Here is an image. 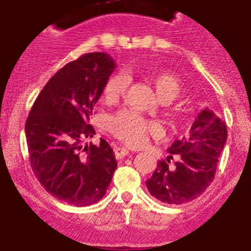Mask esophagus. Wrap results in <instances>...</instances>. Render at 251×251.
I'll return each mask as SVG.
<instances>
[{
    "instance_id": "esophagus-1",
    "label": "esophagus",
    "mask_w": 251,
    "mask_h": 251,
    "mask_svg": "<svg viewBox=\"0 0 251 251\" xmlns=\"http://www.w3.org/2000/svg\"><path fill=\"white\" fill-rule=\"evenodd\" d=\"M127 155H130V151H128L127 149L125 148L115 149V156H116V159H123V157L127 156Z\"/></svg>"
}]
</instances>
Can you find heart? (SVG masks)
<instances>
[{
    "instance_id": "1",
    "label": "heart",
    "mask_w": 251,
    "mask_h": 251,
    "mask_svg": "<svg viewBox=\"0 0 251 251\" xmlns=\"http://www.w3.org/2000/svg\"><path fill=\"white\" fill-rule=\"evenodd\" d=\"M148 80L162 102H171L179 96L181 91L179 80L164 71H151ZM128 85V77L123 72H116L110 76L105 83L103 98L109 102H114L125 94ZM110 130L112 134L127 144L128 146H141L150 135L159 134V126L152 121L142 119L132 111H121L110 119Z\"/></svg>"
}]
</instances>
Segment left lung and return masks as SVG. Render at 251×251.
<instances>
[{
  "label": "left lung",
  "mask_w": 251,
  "mask_h": 251,
  "mask_svg": "<svg viewBox=\"0 0 251 251\" xmlns=\"http://www.w3.org/2000/svg\"><path fill=\"white\" fill-rule=\"evenodd\" d=\"M227 139L226 124L213 110L204 109L194 121L190 134L175 140L166 160L157 164L146 181L149 193L165 204L181 205L201 195L216 173V165ZM178 159L174 168L168 166Z\"/></svg>",
  "instance_id": "1"
}]
</instances>
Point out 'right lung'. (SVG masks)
I'll return each instance as SVG.
<instances>
[{"instance_id": "1", "label": "right lung", "mask_w": 251, "mask_h": 251, "mask_svg": "<svg viewBox=\"0 0 251 251\" xmlns=\"http://www.w3.org/2000/svg\"><path fill=\"white\" fill-rule=\"evenodd\" d=\"M115 61L103 52L82 55L57 71L36 99L25 125L30 164L45 190L75 206L105 195L117 168L111 146L82 145L92 137L89 124Z\"/></svg>"}]
</instances>
